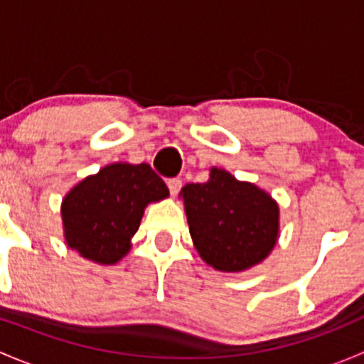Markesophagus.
<instances>
[{"mask_svg": "<svg viewBox=\"0 0 364 364\" xmlns=\"http://www.w3.org/2000/svg\"><path fill=\"white\" fill-rule=\"evenodd\" d=\"M167 186H168V192H171V196H178L179 190H181V186H183V183L179 178H172L167 181Z\"/></svg>", "mask_w": 364, "mask_h": 364, "instance_id": "1", "label": "esophagus"}]
</instances>
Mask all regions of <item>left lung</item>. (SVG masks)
Wrapping results in <instances>:
<instances>
[{"label":"left lung","instance_id":"left-lung-1","mask_svg":"<svg viewBox=\"0 0 364 364\" xmlns=\"http://www.w3.org/2000/svg\"><path fill=\"white\" fill-rule=\"evenodd\" d=\"M190 236L205 264L236 273L262 262L278 240V204L269 193L213 167L205 183L181 193Z\"/></svg>","mask_w":364,"mask_h":364}]
</instances>
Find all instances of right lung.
Listing matches in <instances>:
<instances>
[{"instance_id":"add662e5","label":"right lung","mask_w":364,"mask_h":364,"mask_svg":"<svg viewBox=\"0 0 364 364\" xmlns=\"http://www.w3.org/2000/svg\"><path fill=\"white\" fill-rule=\"evenodd\" d=\"M167 196V185L148 164L105 165L65 196V241L84 259L116 264L130 250L146 205Z\"/></svg>"}]
</instances>
